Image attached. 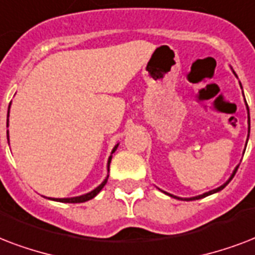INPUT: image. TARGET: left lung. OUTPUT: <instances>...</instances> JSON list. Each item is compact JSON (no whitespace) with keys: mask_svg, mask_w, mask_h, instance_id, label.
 <instances>
[{"mask_svg":"<svg viewBox=\"0 0 255 255\" xmlns=\"http://www.w3.org/2000/svg\"><path fill=\"white\" fill-rule=\"evenodd\" d=\"M234 74H236V73H234ZM246 108H248V114H249V106H248V104H246ZM249 131H250V117H249ZM248 139H249V135H248ZM246 145H248V141H246ZM237 170H238V166H237L236 169H234V171H233V174L230 175V178H229L228 181H226V182L224 183V185H221L220 187H217V189H214V190H210V191H208V193H205V194L197 195V197H191V198H179V197H175V195H173V194H169V193H166V191H163V193H166L167 195H170V197H173V198H177V199H182V201H194V199H201V198H203V197H208V195H210V194H214V193H217V191H221V190H222V189H224V187L226 186V185H228V183L230 182V181H232V179H233V177H234V175H236Z\"/></svg>","mask_w":255,"mask_h":255,"instance_id":"1","label":"left lung"}]
</instances>
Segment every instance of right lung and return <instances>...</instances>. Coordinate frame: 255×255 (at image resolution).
Segmentation results:
<instances>
[{
    "instance_id": "obj_1",
    "label": "right lung",
    "mask_w": 255,
    "mask_h": 255,
    "mask_svg": "<svg viewBox=\"0 0 255 255\" xmlns=\"http://www.w3.org/2000/svg\"><path fill=\"white\" fill-rule=\"evenodd\" d=\"M9 108H10V105H9ZM7 118H9V112H7ZM7 122H9V120H7ZM7 141H9V131H7ZM118 147V143L113 147V150H112V154H113L114 151L117 150ZM110 161H112V155L109 157V159H108V171H109V167H110ZM108 178H109V175L106 177L105 179H104V182L101 183L100 186H97L94 190H92L90 193H86V194L84 195H80V197H72V198H49V199H53V201H58V202H65V203H80V202H86V201H89V199L94 198L98 193H100L101 190H102V187L105 186L106 182H108Z\"/></svg>"
}]
</instances>
